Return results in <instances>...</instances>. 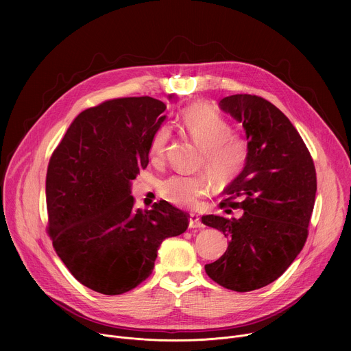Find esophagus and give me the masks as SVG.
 <instances>
[{
  "instance_id": "1",
  "label": "esophagus",
  "mask_w": 351,
  "mask_h": 351,
  "mask_svg": "<svg viewBox=\"0 0 351 351\" xmlns=\"http://www.w3.org/2000/svg\"><path fill=\"white\" fill-rule=\"evenodd\" d=\"M189 228H204V223L202 222V218H199L198 215H194V214H191L190 215V219H189Z\"/></svg>"
}]
</instances>
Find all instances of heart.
<instances>
[{
	"label": "heart",
	"mask_w": 351,
	"mask_h": 351,
	"mask_svg": "<svg viewBox=\"0 0 351 351\" xmlns=\"http://www.w3.org/2000/svg\"><path fill=\"white\" fill-rule=\"evenodd\" d=\"M180 126L186 134L203 148L199 168L207 172L195 175H172L161 184V194L171 204L182 208L197 207L218 183L234 180L245 168L250 145L245 137L232 132L228 119L206 104H191L180 115ZM172 130L160 125L149 137L148 157L154 164L164 161Z\"/></svg>",
	"instance_id": "1"
}]
</instances>
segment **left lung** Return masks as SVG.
Wrapping results in <instances>:
<instances>
[{
  "mask_svg": "<svg viewBox=\"0 0 351 351\" xmlns=\"http://www.w3.org/2000/svg\"><path fill=\"white\" fill-rule=\"evenodd\" d=\"M219 107L243 123L250 156L219 203L240 218L204 215L202 221L229 239L225 254L206 265L207 275L234 291L276 280L302 252L315 203L317 172L306 143L287 117L252 94L222 98Z\"/></svg>",
  "mask_w": 351,
  "mask_h": 351,
  "instance_id": "1",
  "label": "left lung"
}]
</instances>
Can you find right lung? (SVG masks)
I'll list each match as a JSON object with an SVG mask.
<instances>
[{
	"mask_svg": "<svg viewBox=\"0 0 351 351\" xmlns=\"http://www.w3.org/2000/svg\"><path fill=\"white\" fill-rule=\"evenodd\" d=\"M165 110L147 95L107 99L77 115L49 158L47 233L73 278L94 291L115 295L138 286L162 240L189 226L190 217L168 202L141 211L130 195Z\"/></svg>",
	"mask_w": 351,
	"mask_h": 351,
	"instance_id": "right-lung-1",
	"label": "right lung"
}]
</instances>
